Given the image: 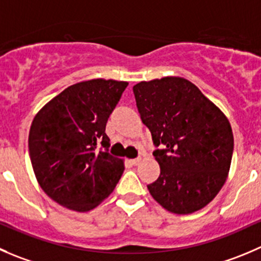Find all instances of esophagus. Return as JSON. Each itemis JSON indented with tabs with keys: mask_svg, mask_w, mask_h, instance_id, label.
Masks as SVG:
<instances>
[{
	"mask_svg": "<svg viewBox=\"0 0 261 261\" xmlns=\"http://www.w3.org/2000/svg\"><path fill=\"white\" fill-rule=\"evenodd\" d=\"M141 158H135V159H130V163L134 164V166H136L138 163H140Z\"/></svg>",
	"mask_w": 261,
	"mask_h": 261,
	"instance_id": "esophagus-1",
	"label": "esophagus"
}]
</instances>
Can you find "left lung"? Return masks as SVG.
Segmentation results:
<instances>
[{"label": "left lung", "mask_w": 261, "mask_h": 261, "mask_svg": "<svg viewBox=\"0 0 261 261\" xmlns=\"http://www.w3.org/2000/svg\"><path fill=\"white\" fill-rule=\"evenodd\" d=\"M136 107L155 146L161 174L148 190L176 214L208 205L231 167L233 134L224 113L184 77L167 76L134 85Z\"/></svg>", "instance_id": "1"}]
</instances>
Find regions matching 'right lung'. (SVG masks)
<instances>
[{
  "instance_id": "right-lung-1",
  "label": "right lung",
  "mask_w": 261,
  "mask_h": 261,
  "mask_svg": "<svg viewBox=\"0 0 261 261\" xmlns=\"http://www.w3.org/2000/svg\"><path fill=\"white\" fill-rule=\"evenodd\" d=\"M127 85L105 79L77 83L49 100L33 120V169L43 191L60 205L92 211L115 190L125 167L122 159L108 153L106 125Z\"/></svg>"
}]
</instances>
